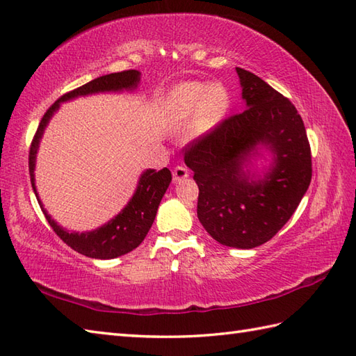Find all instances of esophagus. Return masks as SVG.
<instances>
[{
    "label": "esophagus",
    "instance_id": "34e87169",
    "mask_svg": "<svg viewBox=\"0 0 356 356\" xmlns=\"http://www.w3.org/2000/svg\"><path fill=\"white\" fill-rule=\"evenodd\" d=\"M188 176H190V171H188V168H185V166H182V165H177L176 168L172 170L174 182H182V180L186 179Z\"/></svg>",
    "mask_w": 356,
    "mask_h": 356
}]
</instances>
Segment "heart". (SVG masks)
Instances as JSON below:
<instances>
[{
  "label": "heart",
  "instance_id": "heart-1",
  "mask_svg": "<svg viewBox=\"0 0 356 356\" xmlns=\"http://www.w3.org/2000/svg\"><path fill=\"white\" fill-rule=\"evenodd\" d=\"M228 105L226 92L220 86H205L199 82H188L172 90L166 101V113L176 124L191 120L195 115L197 131H207L214 127Z\"/></svg>",
  "mask_w": 356,
  "mask_h": 356
}]
</instances>
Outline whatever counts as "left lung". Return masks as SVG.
Masks as SVG:
<instances>
[{
  "instance_id": "8db88e82",
  "label": "left lung",
  "mask_w": 356,
  "mask_h": 356,
  "mask_svg": "<svg viewBox=\"0 0 356 356\" xmlns=\"http://www.w3.org/2000/svg\"><path fill=\"white\" fill-rule=\"evenodd\" d=\"M246 110L218 122L185 147V163L199 186L197 217L218 243L252 249L289 220L312 179L303 119L293 104L257 74L238 69ZM259 145L275 153L263 179L243 170Z\"/></svg>"
}]
</instances>
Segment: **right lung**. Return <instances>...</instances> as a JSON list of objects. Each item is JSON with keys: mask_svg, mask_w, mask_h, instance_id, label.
Returning a JSON list of instances; mask_svg holds the SVG:
<instances>
[{"mask_svg": "<svg viewBox=\"0 0 356 356\" xmlns=\"http://www.w3.org/2000/svg\"><path fill=\"white\" fill-rule=\"evenodd\" d=\"M140 79V73L138 70H124L119 73H110L105 76H99L93 81L87 82V84L81 86L78 88L72 90V92L63 95L59 99L51 105V107L44 113L38 130L33 136L32 145L29 151V172H30V182L36 194L35 188V159L38 145H40V139L42 138L44 128L49 124L50 118L53 116L59 108V104L64 101L73 99L78 96H86L92 93L99 92H119V90H133L138 87ZM171 182V171L168 168H163L161 171L156 170H147L139 179L138 190H136L131 200L128 205L120 211V213L111 218V220L101 226L99 229H95L92 232H69L58 226L55 220L47 214L41 205L40 197L36 199L40 202L42 208V213L47 218L51 229L56 232V236L61 238L65 245H69L74 251L90 257V259H115V257L124 255L127 252L133 251L138 248L151 228L154 222V217L157 213V208L161 205V200L170 186Z\"/></svg>", "mask_w": 356, "mask_h": 356, "instance_id": "obj_1", "label": "right lung"}]
</instances>
